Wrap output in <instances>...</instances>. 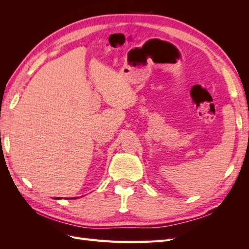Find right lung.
<instances>
[{"label":"right lung","mask_w":249,"mask_h":249,"mask_svg":"<svg viewBox=\"0 0 249 249\" xmlns=\"http://www.w3.org/2000/svg\"><path fill=\"white\" fill-rule=\"evenodd\" d=\"M74 198H77V197H72V198H67V199H74ZM55 199H60V197H55Z\"/></svg>","instance_id":"1"}]
</instances>
